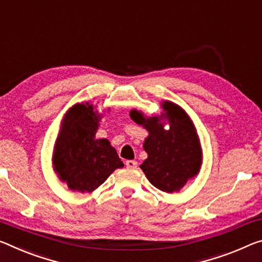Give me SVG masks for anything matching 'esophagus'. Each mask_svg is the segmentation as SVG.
I'll return each mask as SVG.
<instances>
[{"label":"esophagus","instance_id":"34e87169","mask_svg":"<svg viewBox=\"0 0 262 262\" xmlns=\"http://www.w3.org/2000/svg\"><path fill=\"white\" fill-rule=\"evenodd\" d=\"M126 167L129 168V169H135L136 167H138V162L133 161V160L126 161Z\"/></svg>","mask_w":262,"mask_h":262}]
</instances>
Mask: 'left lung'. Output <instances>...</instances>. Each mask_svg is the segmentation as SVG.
Masks as SVG:
<instances>
[{
  "label": "left lung",
  "mask_w": 262,
  "mask_h": 262,
  "mask_svg": "<svg viewBox=\"0 0 262 262\" xmlns=\"http://www.w3.org/2000/svg\"><path fill=\"white\" fill-rule=\"evenodd\" d=\"M161 114L147 116L132 110L133 121L146 128L143 149L148 157L140 165L150 183L161 191L173 193L198 175L202 168L203 150L194 123L177 103L161 102ZM169 124V129L164 126Z\"/></svg>",
  "instance_id": "obj_1"
}]
</instances>
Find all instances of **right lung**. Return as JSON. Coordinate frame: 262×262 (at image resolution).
<instances>
[{
    "label": "right lung",
    "mask_w": 262,
    "mask_h": 262,
    "mask_svg": "<svg viewBox=\"0 0 262 262\" xmlns=\"http://www.w3.org/2000/svg\"><path fill=\"white\" fill-rule=\"evenodd\" d=\"M101 118L89 101L76 103L64 115L53 146L52 167L70 190L93 192L123 167L110 141L95 139Z\"/></svg>",
    "instance_id": "right-lung-1"
}]
</instances>
